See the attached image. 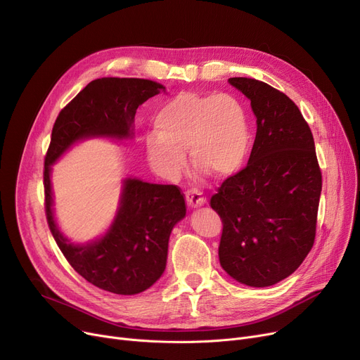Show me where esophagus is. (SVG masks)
Here are the masks:
<instances>
[{
    "label": "esophagus",
    "mask_w": 360,
    "mask_h": 360,
    "mask_svg": "<svg viewBox=\"0 0 360 360\" xmlns=\"http://www.w3.org/2000/svg\"><path fill=\"white\" fill-rule=\"evenodd\" d=\"M185 198H186V202L190 207H200L205 202V197L202 195L201 191L195 190V188H191V190H188L185 193Z\"/></svg>",
    "instance_id": "1"
}]
</instances>
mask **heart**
Returning <instances> with one entry per match:
<instances>
[{
    "mask_svg": "<svg viewBox=\"0 0 360 360\" xmlns=\"http://www.w3.org/2000/svg\"><path fill=\"white\" fill-rule=\"evenodd\" d=\"M156 134L147 137L151 160L166 175L185 166L190 148L195 166L216 176L236 174L251 148V125L243 105L231 94L179 93L155 113Z\"/></svg>",
    "mask_w": 360,
    "mask_h": 360,
    "instance_id": "1",
    "label": "heart"
}]
</instances>
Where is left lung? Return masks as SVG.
I'll return each mask as SVG.
<instances>
[{
  "label": "left lung",
  "instance_id": "8db88e82",
  "mask_svg": "<svg viewBox=\"0 0 360 360\" xmlns=\"http://www.w3.org/2000/svg\"><path fill=\"white\" fill-rule=\"evenodd\" d=\"M229 83L251 101L257 136L248 165L210 198L223 224L219 259L239 283L266 288L312 250L323 175L311 128L290 98L254 79Z\"/></svg>",
  "mask_w": 360,
  "mask_h": 360
}]
</instances>
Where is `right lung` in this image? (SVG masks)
<instances>
[{
	"label": "right lung",
	"instance_id": "right-lung-1",
	"mask_svg": "<svg viewBox=\"0 0 360 360\" xmlns=\"http://www.w3.org/2000/svg\"><path fill=\"white\" fill-rule=\"evenodd\" d=\"M162 89V84L144 79L93 80L61 109L52 128L44 167L49 231L70 266L93 286L110 293H140L162 276L170 232L186 213L181 188L127 179L121 207L109 232L96 242L72 245L53 220L51 165L80 139L131 137L137 108Z\"/></svg>",
	"mask_w": 360,
	"mask_h": 360
}]
</instances>
